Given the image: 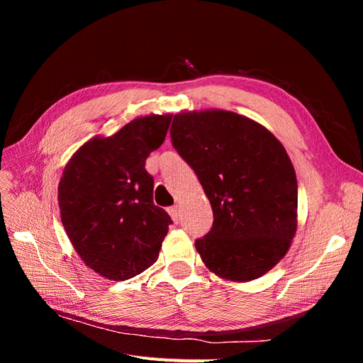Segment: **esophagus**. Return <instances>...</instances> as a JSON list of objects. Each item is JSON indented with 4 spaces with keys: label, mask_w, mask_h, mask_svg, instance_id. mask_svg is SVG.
Listing matches in <instances>:
<instances>
[{
    "label": "esophagus",
    "mask_w": 363,
    "mask_h": 363,
    "mask_svg": "<svg viewBox=\"0 0 363 363\" xmlns=\"http://www.w3.org/2000/svg\"><path fill=\"white\" fill-rule=\"evenodd\" d=\"M168 213L172 218L174 223H179L180 221V207L179 206H172L168 208Z\"/></svg>",
    "instance_id": "obj_1"
}]
</instances>
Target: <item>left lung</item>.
<instances>
[{"label":"left lung","mask_w":363,"mask_h":363,"mask_svg":"<svg viewBox=\"0 0 363 363\" xmlns=\"http://www.w3.org/2000/svg\"><path fill=\"white\" fill-rule=\"evenodd\" d=\"M171 139L213 211L212 230L195 240L208 271L239 283L271 271L298 223L296 175L281 142L255 119L221 108L175 113Z\"/></svg>","instance_id":"1"}]
</instances>
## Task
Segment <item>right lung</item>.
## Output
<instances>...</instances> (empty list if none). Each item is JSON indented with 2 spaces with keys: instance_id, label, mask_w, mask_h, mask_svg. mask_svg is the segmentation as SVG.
Instances as JSON below:
<instances>
[{
  "instance_id": "obj_1",
  "label": "right lung",
  "mask_w": 363,
  "mask_h": 363,
  "mask_svg": "<svg viewBox=\"0 0 363 363\" xmlns=\"http://www.w3.org/2000/svg\"><path fill=\"white\" fill-rule=\"evenodd\" d=\"M171 119L151 113L112 136H94L63 169L62 224L84 265L101 277L128 280L159 257L171 218L152 203L145 160L163 144Z\"/></svg>"
}]
</instances>
